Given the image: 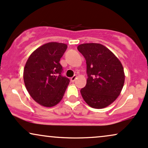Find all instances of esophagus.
I'll return each instance as SVG.
<instances>
[{
  "label": "esophagus",
  "instance_id": "obj_1",
  "mask_svg": "<svg viewBox=\"0 0 148 148\" xmlns=\"http://www.w3.org/2000/svg\"><path fill=\"white\" fill-rule=\"evenodd\" d=\"M76 77H77V76H76V75L75 76H72V78H71V81H72V82H74V81H75L76 80Z\"/></svg>",
  "mask_w": 148,
  "mask_h": 148
}]
</instances>
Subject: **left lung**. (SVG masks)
<instances>
[{"label":"left lung","mask_w":148,"mask_h":148,"mask_svg":"<svg viewBox=\"0 0 148 148\" xmlns=\"http://www.w3.org/2000/svg\"><path fill=\"white\" fill-rule=\"evenodd\" d=\"M77 49L87 64V83L81 90L82 97L92 108H105L118 98L123 89L125 83L123 64L101 44H82Z\"/></svg>","instance_id":"left-lung-1"}]
</instances>
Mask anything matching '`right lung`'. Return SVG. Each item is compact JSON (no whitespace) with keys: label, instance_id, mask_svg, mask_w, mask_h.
Returning <instances> with one entry per match:
<instances>
[{"label":"right lung","instance_id":"add662e5","mask_svg":"<svg viewBox=\"0 0 148 148\" xmlns=\"http://www.w3.org/2000/svg\"><path fill=\"white\" fill-rule=\"evenodd\" d=\"M65 44L49 42L32 53L23 69V81L31 97L45 107L56 106L63 97L69 79L62 76L60 58Z\"/></svg>","mask_w":148,"mask_h":148}]
</instances>
